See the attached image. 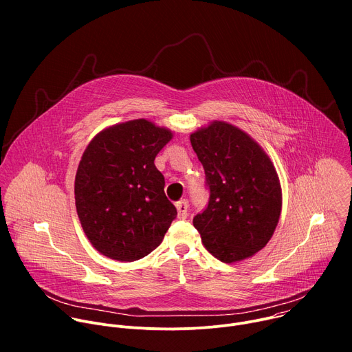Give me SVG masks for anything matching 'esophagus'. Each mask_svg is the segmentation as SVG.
I'll return each instance as SVG.
<instances>
[{
    "instance_id": "1",
    "label": "esophagus",
    "mask_w": 352,
    "mask_h": 352,
    "mask_svg": "<svg viewBox=\"0 0 352 352\" xmlns=\"http://www.w3.org/2000/svg\"><path fill=\"white\" fill-rule=\"evenodd\" d=\"M177 206V210H178V217L179 219H186L188 216V208H189V204L186 199H182L179 200V202L175 205Z\"/></svg>"
}]
</instances>
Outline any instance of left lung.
Wrapping results in <instances>:
<instances>
[{
	"mask_svg": "<svg viewBox=\"0 0 352 352\" xmlns=\"http://www.w3.org/2000/svg\"><path fill=\"white\" fill-rule=\"evenodd\" d=\"M209 189L193 226L224 263L254 256L270 241L281 213L278 175L263 148L239 128L214 121L190 133Z\"/></svg>",
	"mask_w": 352,
	"mask_h": 352,
	"instance_id": "8db88e82",
	"label": "left lung"
}]
</instances>
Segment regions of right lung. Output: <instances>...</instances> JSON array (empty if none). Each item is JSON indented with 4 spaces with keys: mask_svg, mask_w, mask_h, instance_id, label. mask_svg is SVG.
<instances>
[{
    "mask_svg": "<svg viewBox=\"0 0 352 352\" xmlns=\"http://www.w3.org/2000/svg\"><path fill=\"white\" fill-rule=\"evenodd\" d=\"M171 138V131L142 118L102 131L86 147L75 177V205L100 254L133 262L162 243L177 209L155 159Z\"/></svg>",
    "mask_w": 352,
    "mask_h": 352,
    "instance_id": "1",
    "label": "right lung"
}]
</instances>
